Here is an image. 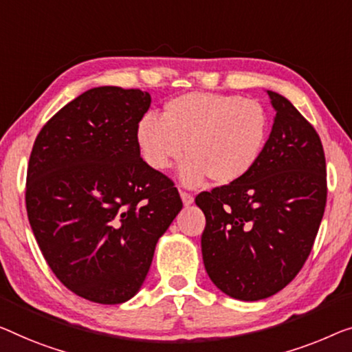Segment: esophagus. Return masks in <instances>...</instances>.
Here are the masks:
<instances>
[{
	"mask_svg": "<svg viewBox=\"0 0 352 352\" xmlns=\"http://www.w3.org/2000/svg\"><path fill=\"white\" fill-rule=\"evenodd\" d=\"M180 197H182V201H183V206L185 207H190L191 204L194 202V197L191 196V194H188V192H180Z\"/></svg>",
	"mask_w": 352,
	"mask_h": 352,
	"instance_id": "esophagus-1",
	"label": "esophagus"
}]
</instances>
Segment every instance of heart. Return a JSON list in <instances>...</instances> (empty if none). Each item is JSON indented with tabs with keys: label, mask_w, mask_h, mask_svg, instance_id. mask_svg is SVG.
Listing matches in <instances>:
<instances>
[{
	"label": "heart",
	"mask_w": 352,
	"mask_h": 352,
	"mask_svg": "<svg viewBox=\"0 0 352 352\" xmlns=\"http://www.w3.org/2000/svg\"><path fill=\"white\" fill-rule=\"evenodd\" d=\"M140 155L148 166L164 170L190 155L178 177L185 186L207 178L229 185L258 164L269 139V115L256 99L239 94L192 91L170 99L162 118L146 113L135 129Z\"/></svg>",
	"instance_id": "1"
}]
</instances>
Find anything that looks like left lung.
<instances>
[{
  "instance_id": "obj_1",
  "label": "left lung",
  "mask_w": 352,
  "mask_h": 352,
  "mask_svg": "<svg viewBox=\"0 0 352 352\" xmlns=\"http://www.w3.org/2000/svg\"><path fill=\"white\" fill-rule=\"evenodd\" d=\"M267 94L276 115L258 164L196 197L207 219L201 246L210 280L245 302L274 296L300 272L327 199L318 133L289 99Z\"/></svg>"
}]
</instances>
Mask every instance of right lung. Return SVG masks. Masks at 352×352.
Segmentation results:
<instances>
[{
	"instance_id": "right-lung-1",
	"label": "right lung",
	"mask_w": 352,
	"mask_h": 352,
	"mask_svg": "<svg viewBox=\"0 0 352 352\" xmlns=\"http://www.w3.org/2000/svg\"><path fill=\"white\" fill-rule=\"evenodd\" d=\"M146 91L96 87L36 138L26 212L47 264L67 289L117 305L142 287L156 243L180 212L177 188L140 158Z\"/></svg>"
}]
</instances>
